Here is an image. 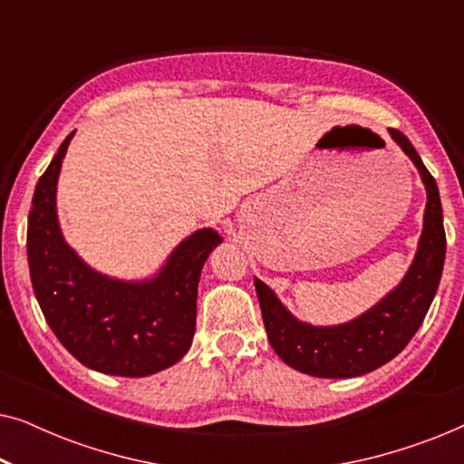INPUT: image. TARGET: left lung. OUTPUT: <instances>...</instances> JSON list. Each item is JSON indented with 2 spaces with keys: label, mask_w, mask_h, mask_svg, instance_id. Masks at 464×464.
Segmentation results:
<instances>
[{
  "label": "left lung",
  "mask_w": 464,
  "mask_h": 464,
  "mask_svg": "<svg viewBox=\"0 0 464 464\" xmlns=\"http://www.w3.org/2000/svg\"><path fill=\"white\" fill-rule=\"evenodd\" d=\"M391 137L416 164L427 188L422 234L403 281L357 319L342 325L314 327L297 321L268 285L253 278L272 348L289 367L308 376L354 378L389 363L414 338L440 287L446 259L440 189L410 139L397 129H391Z\"/></svg>",
  "instance_id": "1"
}]
</instances>
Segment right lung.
<instances>
[{
    "mask_svg": "<svg viewBox=\"0 0 464 464\" xmlns=\"http://www.w3.org/2000/svg\"><path fill=\"white\" fill-rule=\"evenodd\" d=\"M73 132L40 177L29 211L27 259L46 323L82 365L141 378L175 365L189 351L202 266L221 237L196 230L148 281H118L92 270L63 238L56 181Z\"/></svg>",
    "mask_w": 464,
    "mask_h": 464,
    "instance_id": "1",
    "label": "right lung"
}]
</instances>
